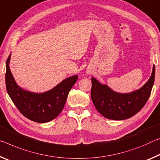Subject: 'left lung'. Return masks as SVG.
<instances>
[{
	"label": "left lung",
	"instance_id": "left-lung-1",
	"mask_svg": "<svg viewBox=\"0 0 160 160\" xmlns=\"http://www.w3.org/2000/svg\"><path fill=\"white\" fill-rule=\"evenodd\" d=\"M155 67L151 77L140 89L132 92L122 94L113 91L92 78L91 98L101 115L110 120H126L136 115L145 105L154 85Z\"/></svg>",
	"mask_w": 160,
	"mask_h": 160
}]
</instances>
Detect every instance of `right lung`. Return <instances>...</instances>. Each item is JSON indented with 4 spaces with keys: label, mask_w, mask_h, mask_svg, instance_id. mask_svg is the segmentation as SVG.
Here are the masks:
<instances>
[{
    "label": "right lung",
    "mask_w": 160,
    "mask_h": 160,
    "mask_svg": "<svg viewBox=\"0 0 160 160\" xmlns=\"http://www.w3.org/2000/svg\"><path fill=\"white\" fill-rule=\"evenodd\" d=\"M10 58L11 55L6 64V90L18 110L25 118L36 122H47L57 118L64 108L68 93L78 80V75L66 78L48 92H28L16 84L9 68Z\"/></svg>",
    "instance_id": "add662e5"
}]
</instances>
